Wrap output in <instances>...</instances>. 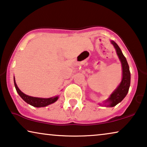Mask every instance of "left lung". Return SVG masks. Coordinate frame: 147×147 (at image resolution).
Masks as SVG:
<instances>
[{
	"mask_svg": "<svg viewBox=\"0 0 147 147\" xmlns=\"http://www.w3.org/2000/svg\"><path fill=\"white\" fill-rule=\"evenodd\" d=\"M111 44L114 47L116 54L122 64V78L120 83L116 89L113 91L106 100L103 102V104L98 103L99 105H105V107H114L121 102L128 93L130 85V72L126 58L122 54L120 47L114 41L111 40Z\"/></svg>",
	"mask_w": 147,
	"mask_h": 147,
	"instance_id": "1",
	"label": "left lung"
}]
</instances>
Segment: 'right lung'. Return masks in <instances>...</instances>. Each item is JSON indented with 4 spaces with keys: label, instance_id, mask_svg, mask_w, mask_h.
<instances>
[{
    "label": "right lung",
    "instance_id": "add662e5",
    "mask_svg": "<svg viewBox=\"0 0 147 147\" xmlns=\"http://www.w3.org/2000/svg\"><path fill=\"white\" fill-rule=\"evenodd\" d=\"M14 84L15 89L18 94L19 95L21 98L24 100L25 102L28 104L32 105V106L36 107H46L47 105H49L52 103H54L58 100L59 98V96H54L52 97H50V98H42V97H31L29 96V95H26V94L23 93L20 89H19V87H17L16 82L15 80L14 77Z\"/></svg>",
    "mask_w": 147,
    "mask_h": 147
}]
</instances>
